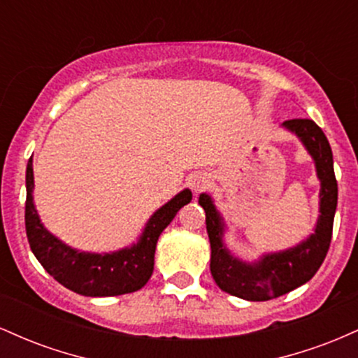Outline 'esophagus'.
<instances>
[{
  "label": "esophagus",
  "instance_id": "esophagus-1",
  "mask_svg": "<svg viewBox=\"0 0 358 358\" xmlns=\"http://www.w3.org/2000/svg\"><path fill=\"white\" fill-rule=\"evenodd\" d=\"M208 183H210V180H208V176L203 175V173L195 175V176H193V178L190 180V187H192V190L195 192V193L205 190V188L208 187Z\"/></svg>",
  "mask_w": 358,
  "mask_h": 358
}]
</instances>
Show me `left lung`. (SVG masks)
<instances>
[{
	"instance_id": "left-lung-1",
	"label": "left lung",
	"mask_w": 358,
	"mask_h": 358,
	"mask_svg": "<svg viewBox=\"0 0 358 358\" xmlns=\"http://www.w3.org/2000/svg\"><path fill=\"white\" fill-rule=\"evenodd\" d=\"M294 133L313 158L320 185V215L315 232L294 248L264 254L256 262H245L236 257L224 244L225 224L213 205L212 196L202 193L199 203L205 210V224L210 239V273L217 286L232 296L248 301H268L315 276L330 248L331 231L338 199V187L334 171V155L322 127L311 119H289L282 122Z\"/></svg>"
}]
</instances>
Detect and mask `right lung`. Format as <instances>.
Masks as SVG:
<instances>
[{
	"instance_id": "obj_1",
	"label": "right lung",
	"mask_w": 358,
	"mask_h": 358,
	"mask_svg": "<svg viewBox=\"0 0 358 358\" xmlns=\"http://www.w3.org/2000/svg\"><path fill=\"white\" fill-rule=\"evenodd\" d=\"M34 162L30 158L24 227L31 252L53 279L82 296H119L141 289L153 274L158 237L176 212L192 200V192L185 188L150 217L136 244L116 252L94 254L69 248L43 227L34 203Z\"/></svg>"
}]
</instances>
